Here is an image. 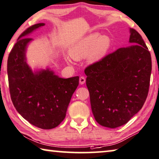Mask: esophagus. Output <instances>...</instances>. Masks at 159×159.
Here are the masks:
<instances>
[{"mask_svg":"<svg viewBox=\"0 0 159 159\" xmlns=\"http://www.w3.org/2000/svg\"><path fill=\"white\" fill-rule=\"evenodd\" d=\"M79 83H80V85H84L85 83H86V79H85V77H84V76L80 77Z\"/></svg>","mask_w":159,"mask_h":159,"instance_id":"obj_1","label":"esophagus"}]
</instances>
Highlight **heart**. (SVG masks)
<instances>
[{
	"label": "heart",
	"instance_id": "b5f03b06",
	"mask_svg": "<svg viewBox=\"0 0 159 159\" xmlns=\"http://www.w3.org/2000/svg\"><path fill=\"white\" fill-rule=\"evenodd\" d=\"M112 46V40L108 35L98 32L88 34L75 41L69 48V54L75 60L85 58L88 65L98 63L106 58ZM68 62L71 61L69 58Z\"/></svg>",
	"mask_w": 159,
	"mask_h": 159
}]
</instances>
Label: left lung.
<instances>
[{
    "instance_id": "obj_1",
    "label": "left lung",
    "mask_w": 159,
    "mask_h": 159,
    "mask_svg": "<svg viewBox=\"0 0 159 159\" xmlns=\"http://www.w3.org/2000/svg\"><path fill=\"white\" fill-rule=\"evenodd\" d=\"M131 46L118 49L85 69L95 119L115 129L143 107L148 93L151 53L141 35L129 28Z\"/></svg>"
}]
</instances>
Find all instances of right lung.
<instances>
[{
  "label": "right lung",
  "instance_id": "right-lung-1",
  "mask_svg": "<svg viewBox=\"0 0 159 159\" xmlns=\"http://www.w3.org/2000/svg\"><path fill=\"white\" fill-rule=\"evenodd\" d=\"M44 25H32L18 37L8 56L7 71L11 100L19 114L35 126L51 129L65 118L79 77L63 79L49 67L33 70L28 64L26 51L33 41L28 35Z\"/></svg>",
  "mask_w": 159,
  "mask_h": 159
}]
</instances>
